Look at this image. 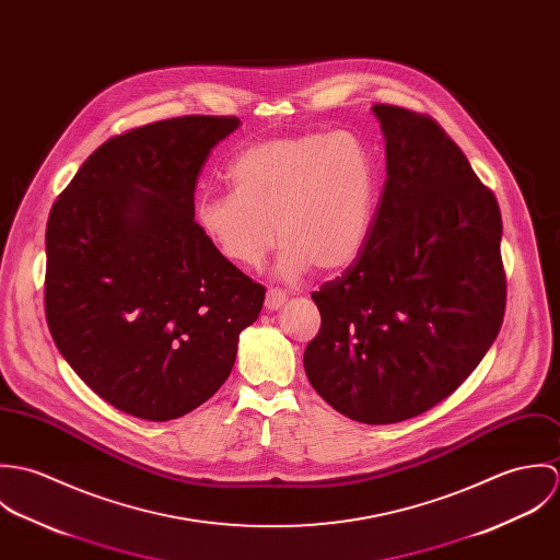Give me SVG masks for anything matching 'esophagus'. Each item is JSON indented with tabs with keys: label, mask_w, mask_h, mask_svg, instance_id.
I'll return each mask as SVG.
<instances>
[{
	"label": "esophagus",
	"mask_w": 560,
	"mask_h": 560,
	"mask_svg": "<svg viewBox=\"0 0 560 560\" xmlns=\"http://www.w3.org/2000/svg\"><path fill=\"white\" fill-rule=\"evenodd\" d=\"M287 302V293L282 289H269L267 291V300H265V306L267 311H278L282 308Z\"/></svg>",
	"instance_id": "obj_1"
}]
</instances>
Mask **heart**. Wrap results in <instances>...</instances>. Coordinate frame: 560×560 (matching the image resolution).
Segmentation results:
<instances>
[{
    "label": "heart",
    "instance_id": "1",
    "mask_svg": "<svg viewBox=\"0 0 560 560\" xmlns=\"http://www.w3.org/2000/svg\"><path fill=\"white\" fill-rule=\"evenodd\" d=\"M233 189L207 191L196 222L222 256L258 267L282 245L278 269L304 273L311 262L336 271L369 240L377 172L371 151L351 133H304L256 144L229 167Z\"/></svg>",
    "mask_w": 560,
    "mask_h": 560
}]
</instances>
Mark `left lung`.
<instances>
[{
    "label": "left lung",
    "instance_id": "obj_1",
    "mask_svg": "<svg viewBox=\"0 0 560 560\" xmlns=\"http://www.w3.org/2000/svg\"><path fill=\"white\" fill-rule=\"evenodd\" d=\"M386 183L371 233L313 300L308 382L364 424L413 418L451 397L495 340L506 278L502 218L462 149L429 116L373 105Z\"/></svg>",
    "mask_w": 560,
    "mask_h": 560
}]
</instances>
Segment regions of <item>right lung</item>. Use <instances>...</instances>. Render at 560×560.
Listing matches in <instances>:
<instances>
[{
	"label": "right lung",
	"instance_id": "add662e5",
	"mask_svg": "<svg viewBox=\"0 0 560 560\" xmlns=\"http://www.w3.org/2000/svg\"><path fill=\"white\" fill-rule=\"evenodd\" d=\"M235 116H180L109 138L47 222L45 315L81 380L120 411L163 422L229 380L265 287L194 222V191Z\"/></svg>",
	"mask_w": 560,
	"mask_h": 560
}]
</instances>
